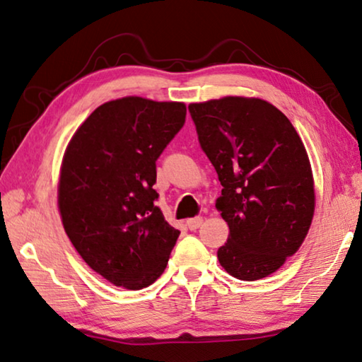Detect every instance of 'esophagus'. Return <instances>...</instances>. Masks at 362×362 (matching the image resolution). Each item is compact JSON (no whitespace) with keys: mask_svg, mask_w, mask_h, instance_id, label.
<instances>
[{"mask_svg":"<svg viewBox=\"0 0 362 362\" xmlns=\"http://www.w3.org/2000/svg\"><path fill=\"white\" fill-rule=\"evenodd\" d=\"M201 223H203V217H194V218H188V220H187L188 230H192V231L198 230L199 226H201Z\"/></svg>","mask_w":362,"mask_h":362,"instance_id":"1","label":"esophagus"}]
</instances>
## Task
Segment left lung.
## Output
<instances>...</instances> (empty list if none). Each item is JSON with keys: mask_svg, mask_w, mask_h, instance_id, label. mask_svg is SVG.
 I'll return each mask as SVG.
<instances>
[{"mask_svg": "<svg viewBox=\"0 0 362 362\" xmlns=\"http://www.w3.org/2000/svg\"><path fill=\"white\" fill-rule=\"evenodd\" d=\"M188 112L222 183L216 207L230 226L220 265L243 281L262 279L297 252L315 212L303 142L284 113L260 99L223 97Z\"/></svg>", "mask_w": 362, "mask_h": 362, "instance_id": "obj_1", "label": "left lung"}]
</instances>
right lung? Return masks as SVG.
Returning a JSON list of instances; mask_svg holds the SVG:
<instances>
[{
	"label": "right lung",
	"instance_id": "obj_1",
	"mask_svg": "<svg viewBox=\"0 0 362 362\" xmlns=\"http://www.w3.org/2000/svg\"><path fill=\"white\" fill-rule=\"evenodd\" d=\"M180 102L124 97L95 108L65 151L59 211L83 260L110 283L142 289L180 231L156 206V159L185 124Z\"/></svg>",
	"mask_w": 362,
	"mask_h": 362
}]
</instances>
